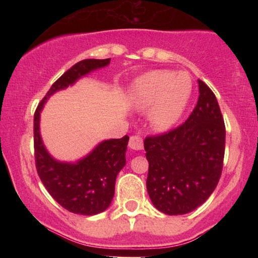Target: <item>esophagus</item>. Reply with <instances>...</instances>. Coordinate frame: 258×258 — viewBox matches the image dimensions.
<instances>
[{"label": "esophagus", "mask_w": 258, "mask_h": 258, "mask_svg": "<svg viewBox=\"0 0 258 258\" xmlns=\"http://www.w3.org/2000/svg\"><path fill=\"white\" fill-rule=\"evenodd\" d=\"M128 146L131 149L135 150L143 149V139H142V137H139V136H132V137L130 138Z\"/></svg>", "instance_id": "obj_1"}]
</instances>
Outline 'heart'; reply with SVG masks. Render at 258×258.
Segmentation results:
<instances>
[{"instance_id": "1", "label": "heart", "mask_w": 258, "mask_h": 258, "mask_svg": "<svg viewBox=\"0 0 258 258\" xmlns=\"http://www.w3.org/2000/svg\"><path fill=\"white\" fill-rule=\"evenodd\" d=\"M190 93V85L166 70H155L136 80L131 99L139 109H149L150 120L156 128L172 127L184 110Z\"/></svg>"}]
</instances>
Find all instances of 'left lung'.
I'll return each instance as SVG.
<instances>
[{
  "label": "left lung",
  "instance_id": "obj_1",
  "mask_svg": "<svg viewBox=\"0 0 258 258\" xmlns=\"http://www.w3.org/2000/svg\"><path fill=\"white\" fill-rule=\"evenodd\" d=\"M199 92L184 123L144 139L148 194L166 215H185L203 205L221 178L226 126L215 93L201 80Z\"/></svg>",
  "mask_w": 258,
  "mask_h": 258
}]
</instances>
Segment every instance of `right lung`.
<instances>
[{"label": "right lung", "instance_id": "right-lung-1", "mask_svg": "<svg viewBox=\"0 0 258 258\" xmlns=\"http://www.w3.org/2000/svg\"><path fill=\"white\" fill-rule=\"evenodd\" d=\"M109 63L110 58L84 59L73 65L51 86L34 115L35 165L38 177L53 199L73 214L92 216L108 209L114 198L117 173L126 164L128 136L102 142L90 155L76 164L59 162L47 153L42 143L40 112L54 92L67 88L86 74Z\"/></svg>", "mask_w": 258, "mask_h": 258}]
</instances>
